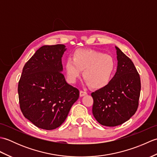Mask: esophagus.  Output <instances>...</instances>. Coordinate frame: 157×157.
I'll return each instance as SVG.
<instances>
[{
	"instance_id": "esophagus-1",
	"label": "esophagus",
	"mask_w": 157,
	"mask_h": 157,
	"mask_svg": "<svg viewBox=\"0 0 157 157\" xmlns=\"http://www.w3.org/2000/svg\"><path fill=\"white\" fill-rule=\"evenodd\" d=\"M87 94V92H84V91H82V90H81L80 92H79V96H85V95H86Z\"/></svg>"
}]
</instances>
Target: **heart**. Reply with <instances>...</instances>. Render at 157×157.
<instances>
[{"label":"heart","instance_id":"obj_1","mask_svg":"<svg viewBox=\"0 0 157 157\" xmlns=\"http://www.w3.org/2000/svg\"><path fill=\"white\" fill-rule=\"evenodd\" d=\"M116 68L115 61L111 56L94 50L79 49L73 59L65 63V71L69 82H75L83 72L86 84L93 89L106 87L111 82Z\"/></svg>","mask_w":157,"mask_h":157}]
</instances>
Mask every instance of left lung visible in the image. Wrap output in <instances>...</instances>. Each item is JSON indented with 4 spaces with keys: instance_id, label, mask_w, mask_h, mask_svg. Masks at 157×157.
I'll use <instances>...</instances> for the list:
<instances>
[{
    "instance_id": "1",
    "label": "left lung",
    "mask_w": 157,
    "mask_h": 157,
    "mask_svg": "<svg viewBox=\"0 0 157 157\" xmlns=\"http://www.w3.org/2000/svg\"><path fill=\"white\" fill-rule=\"evenodd\" d=\"M117 69L109 84L92 92V113L100 124L119 125L135 114L139 104L141 83L134 64L115 46Z\"/></svg>"
}]
</instances>
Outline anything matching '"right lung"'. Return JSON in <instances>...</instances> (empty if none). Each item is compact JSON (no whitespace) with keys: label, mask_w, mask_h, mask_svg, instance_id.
Listing matches in <instances>:
<instances>
[{"label":"right lung","mask_w":157,"mask_h":157,"mask_svg":"<svg viewBox=\"0 0 157 157\" xmlns=\"http://www.w3.org/2000/svg\"><path fill=\"white\" fill-rule=\"evenodd\" d=\"M63 44L45 45L36 51L23 68L18 84L20 109L39 128L51 130L65 121L79 96L61 73Z\"/></svg>","instance_id":"obj_1"}]
</instances>
